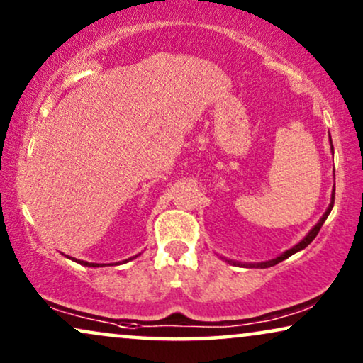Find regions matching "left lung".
I'll return each mask as SVG.
<instances>
[{
    "label": "left lung",
    "instance_id": "obj_1",
    "mask_svg": "<svg viewBox=\"0 0 363 363\" xmlns=\"http://www.w3.org/2000/svg\"><path fill=\"white\" fill-rule=\"evenodd\" d=\"M332 150H334V148H332ZM334 198H335V185H334V191H332V201H330V205H329V208H327V211L324 213V216L320 218V221L317 223V225H315L314 228H312V230L309 231V235H307V236L304 238V240H302L301 242H297V245H296L294 247H291V250H289V251H286L284 255H281L279 257H276V259H271V261H266V262H257V264H241V262H233V264H238V266H250V267H261V269H264V267L276 266L277 262H281V261L287 259V257L294 255V252L301 251V250H304V247H306L307 245H311V242L314 241V238L317 236V233L320 231L322 225H324V221L327 220V216H329V213H330V210H332V206H334ZM228 262H231V261H228Z\"/></svg>",
    "mask_w": 363,
    "mask_h": 363
}]
</instances>
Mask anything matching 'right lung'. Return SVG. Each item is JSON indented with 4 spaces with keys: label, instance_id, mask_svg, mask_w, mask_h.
Returning <instances> with one entry per match:
<instances>
[{
    "label": "right lung",
    "instance_id": "add662e5",
    "mask_svg": "<svg viewBox=\"0 0 363 363\" xmlns=\"http://www.w3.org/2000/svg\"><path fill=\"white\" fill-rule=\"evenodd\" d=\"M77 261V259H76ZM81 262L82 266H89V267H99V266H104V264H97V262H87V261H77Z\"/></svg>",
    "mask_w": 363,
    "mask_h": 363
}]
</instances>
